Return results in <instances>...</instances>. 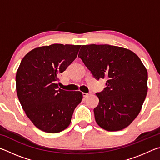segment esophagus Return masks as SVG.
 <instances>
[{
    "instance_id": "34e87169",
    "label": "esophagus",
    "mask_w": 160,
    "mask_h": 160,
    "mask_svg": "<svg viewBox=\"0 0 160 160\" xmlns=\"http://www.w3.org/2000/svg\"><path fill=\"white\" fill-rule=\"evenodd\" d=\"M91 94V92H89V93H85V92H83L82 93V95H83V97H89Z\"/></svg>"
}]
</instances>
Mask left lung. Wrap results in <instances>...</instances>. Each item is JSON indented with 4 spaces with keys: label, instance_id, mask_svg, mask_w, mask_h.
<instances>
[{
    "label": "left lung",
    "instance_id": "1",
    "mask_svg": "<svg viewBox=\"0 0 160 160\" xmlns=\"http://www.w3.org/2000/svg\"><path fill=\"white\" fill-rule=\"evenodd\" d=\"M78 57L96 80L107 87L97 93L96 122L108 131L126 128L137 117L148 92V71L136 54L108 44L84 45Z\"/></svg>",
    "mask_w": 160,
    "mask_h": 160
}]
</instances>
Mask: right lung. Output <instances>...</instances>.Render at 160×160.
Segmentation results:
<instances>
[{
    "label": "right lung",
    "mask_w": 160,
    "mask_h": 160,
    "mask_svg": "<svg viewBox=\"0 0 160 160\" xmlns=\"http://www.w3.org/2000/svg\"><path fill=\"white\" fill-rule=\"evenodd\" d=\"M80 45L55 44L27 53L16 73L18 99L28 117L42 131L56 133L70 125L82 94L58 88V77L76 58Z\"/></svg>",
    "instance_id": "add662e5"
}]
</instances>
